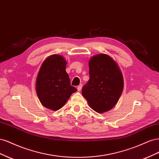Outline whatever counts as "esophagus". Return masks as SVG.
Instances as JSON below:
<instances>
[{
    "instance_id": "esophagus-1",
    "label": "esophagus",
    "mask_w": 159,
    "mask_h": 159,
    "mask_svg": "<svg viewBox=\"0 0 159 159\" xmlns=\"http://www.w3.org/2000/svg\"><path fill=\"white\" fill-rule=\"evenodd\" d=\"M81 88H82V86H81V85H78V88H77V89H78V91H80L81 90Z\"/></svg>"
}]
</instances>
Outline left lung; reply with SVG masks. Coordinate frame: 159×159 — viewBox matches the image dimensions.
<instances>
[{
  "mask_svg": "<svg viewBox=\"0 0 159 159\" xmlns=\"http://www.w3.org/2000/svg\"><path fill=\"white\" fill-rule=\"evenodd\" d=\"M89 69V80L81 93L95 111L107 112L117 104L123 92L122 72L112 57L105 54L91 57Z\"/></svg>",
  "mask_w": 159,
  "mask_h": 159,
  "instance_id": "8db88e82",
  "label": "left lung"
}]
</instances>
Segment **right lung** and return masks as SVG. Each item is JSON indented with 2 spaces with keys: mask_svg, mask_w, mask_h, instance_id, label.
Returning <instances> with one entry per match:
<instances>
[{
  "mask_svg": "<svg viewBox=\"0 0 159 159\" xmlns=\"http://www.w3.org/2000/svg\"><path fill=\"white\" fill-rule=\"evenodd\" d=\"M63 56L53 54L42 62L36 80V91L43 106L57 111L64 106L76 88L70 84Z\"/></svg>",
  "mask_w": 159,
  "mask_h": 159,
  "instance_id": "1",
  "label": "right lung"
}]
</instances>
